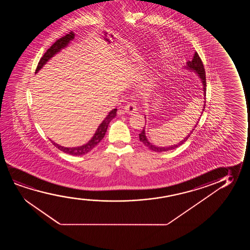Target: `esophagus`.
<instances>
[{
    "instance_id": "obj_1",
    "label": "esophagus",
    "mask_w": 250,
    "mask_h": 250,
    "mask_svg": "<svg viewBox=\"0 0 250 250\" xmlns=\"http://www.w3.org/2000/svg\"><path fill=\"white\" fill-rule=\"evenodd\" d=\"M137 111V105L135 103H128L127 105L122 107L121 109L119 111V114H123V113H128V114H132L133 113H136Z\"/></svg>"
}]
</instances>
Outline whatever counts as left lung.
Instances as JSON below:
<instances>
[{"label":"left lung","mask_w":250,"mask_h":250,"mask_svg":"<svg viewBox=\"0 0 250 250\" xmlns=\"http://www.w3.org/2000/svg\"><path fill=\"white\" fill-rule=\"evenodd\" d=\"M185 67L188 69V70L195 71V72L198 74L199 78H200L201 80H202V84H203L204 99H206V90H207L206 86H207V82H206L205 68H204V65H203V63H202V59L200 58V56H199L198 54H197V52H195V55H194V57L192 59V61L187 62V64L185 65ZM205 106L206 105L204 104L203 108H205ZM202 110L204 111V109ZM203 111H202V113H203ZM201 116H202V115H201ZM145 119H146V118H145ZM199 120H200V119H199ZM197 125H198V122H197V124L195 125V127H194V129H192L191 131H190V133H188V136L185 137L184 140L181 141L179 144H176V145H171L170 147H158V146H155V145H153V144H150V143L148 142V140H147V137H146V134H145V127H144V129H143V130H142L140 134H139V139H140L141 142H142V143H143L146 147H148V148L151 149V150L154 151V152L161 153V152L172 150V149H174L176 147H178V146H180L182 144H185V142L188 140V138L189 137V136H190V134L194 131V130H195V128L196 127Z\"/></svg>","instance_id":"obj_1"}]
</instances>
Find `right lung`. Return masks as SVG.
Masks as SVG:
<instances>
[{"label": "right lung", "instance_id": "1", "mask_svg": "<svg viewBox=\"0 0 250 250\" xmlns=\"http://www.w3.org/2000/svg\"><path fill=\"white\" fill-rule=\"evenodd\" d=\"M73 38H74V33L71 31V32H69L68 34L65 35V36L62 37V38H60L57 41L55 42V43L52 45L51 47L46 51L43 56L40 59V61L38 62L37 69H36V73L38 72V71L43 66V65L47 63L49 59L52 58L58 52L61 51L62 48L66 47L68 45L69 42H70V41H72ZM116 108H114L111 112H109L108 115L104 119V120H103V122L101 123V125L97 128L96 133L93 136L92 138L87 144H84V145H82L80 147H65L61 146L59 144H55V142H53V141H51L52 144L55 145V147H57L58 149L62 150V152H64L65 154L76 155V156L87 154V153H89V151L92 150L93 148L96 147V145L99 144L101 141L103 140V137H104L105 134H106L108 125L111 122V120H113V118L116 116Z\"/></svg>", "mask_w": 250, "mask_h": 250}]
</instances>
